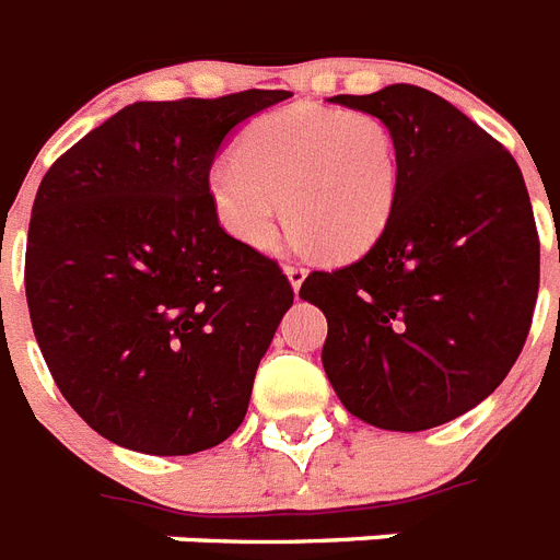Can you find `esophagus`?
<instances>
[{
	"label": "esophagus",
	"instance_id": "1",
	"mask_svg": "<svg viewBox=\"0 0 560 560\" xmlns=\"http://www.w3.org/2000/svg\"><path fill=\"white\" fill-rule=\"evenodd\" d=\"M308 271L303 269V266H285V277H289L291 289L300 291V285H303V280H306Z\"/></svg>",
	"mask_w": 560,
	"mask_h": 560
}]
</instances>
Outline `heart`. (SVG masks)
Returning <instances> with one entry per match:
<instances>
[{
    "instance_id": "b5f03b06",
    "label": "heart",
    "mask_w": 560,
    "mask_h": 560,
    "mask_svg": "<svg viewBox=\"0 0 560 560\" xmlns=\"http://www.w3.org/2000/svg\"><path fill=\"white\" fill-rule=\"evenodd\" d=\"M400 188L395 133L366 110L294 105L254 119L237 154L214 160L208 197L231 237L254 252L275 243L277 220L294 243L354 257L377 243Z\"/></svg>"
}]
</instances>
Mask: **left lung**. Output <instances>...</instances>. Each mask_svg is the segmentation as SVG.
Listing matches in <instances>:
<instances>
[{"label":"left lung","mask_w":560,"mask_h":560,"mask_svg":"<svg viewBox=\"0 0 560 560\" xmlns=\"http://www.w3.org/2000/svg\"><path fill=\"white\" fill-rule=\"evenodd\" d=\"M331 103L389 125L400 188L360 260L300 285L329 323L323 369L372 427H441L501 386L529 335L540 243L524 177L501 142L427 88Z\"/></svg>","instance_id":"obj_1"}]
</instances>
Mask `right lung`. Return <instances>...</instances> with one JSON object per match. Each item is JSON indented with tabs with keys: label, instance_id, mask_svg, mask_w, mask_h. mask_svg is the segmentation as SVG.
<instances>
[{
	"label": "right lung",
	"instance_id": "obj_1",
	"mask_svg": "<svg viewBox=\"0 0 560 560\" xmlns=\"http://www.w3.org/2000/svg\"><path fill=\"white\" fill-rule=\"evenodd\" d=\"M289 96L133 103L42 179L27 312L65 400L110 443L194 455L246 418L294 291L275 260L225 234L208 171L243 119Z\"/></svg>",
	"mask_w": 560,
	"mask_h": 560
}]
</instances>
